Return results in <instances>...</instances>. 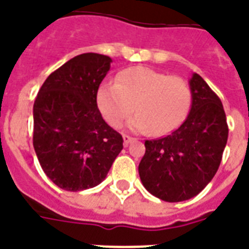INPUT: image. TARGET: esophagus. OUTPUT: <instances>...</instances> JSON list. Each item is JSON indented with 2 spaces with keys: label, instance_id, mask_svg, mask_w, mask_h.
Masks as SVG:
<instances>
[{
  "label": "esophagus",
  "instance_id": "34e87169",
  "mask_svg": "<svg viewBox=\"0 0 249 249\" xmlns=\"http://www.w3.org/2000/svg\"><path fill=\"white\" fill-rule=\"evenodd\" d=\"M123 140H124V146H128V144L133 141V138L130 136H128V134H124V136H123Z\"/></svg>",
  "mask_w": 249,
  "mask_h": 249
}]
</instances>
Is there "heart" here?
I'll return each mask as SVG.
<instances>
[{
  "mask_svg": "<svg viewBox=\"0 0 249 249\" xmlns=\"http://www.w3.org/2000/svg\"><path fill=\"white\" fill-rule=\"evenodd\" d=\"M99 112L112 128L129 120L134 132L165 136L182 124L191 105V88L178 76L148 67H132L121 71L116 83H105L97 93Z\"/></svg>",
  "mask_w": 249,
  "mask_h": 249,
  "instance_id": "heart-1",
  "label": "heart"
}]
</instances>
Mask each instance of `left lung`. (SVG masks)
Segmentation results:
<instances>
[{"instance_id": "left-lung-1", "label": "left lung", "mask_w": 249, "mask_h": 249, "mask_svg": "<svg viewBox=\"0 0 249 249\" xmlns=\"http://www.w3.org/2000/svg\"><path fill=\"white\" fill-rule=\"evenodd\" d=\"M190 88L193 102L187 119L169 136L146 141L138 165L146 190L169 203L189 200L212 181L228 142L220 98L197 73Z\"/></svg>"}]
</instances>
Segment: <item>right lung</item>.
I'll list each match as a JSON object with an SVG mask.
<instances>
[{"instance_id":"1","label":"right lung","mask_w":249,"mask_h":249,"mask_svg":"<svg viewBox=\"0 0 249 249\" xmlns=\"http://www.w3.org/2000/svg\"><path fill=\"white\" fill-rule=\"evenodd\" d=\"M112 59L72 58L50 73L33 105V147L45 174L66 191L99 185L123 150V137L102 117L98 88Z\"/></svg>"}]
</instances>
